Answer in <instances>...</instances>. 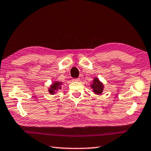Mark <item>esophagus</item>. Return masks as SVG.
Instances as JSON below:
<instances>
[{
	"instance_id": "obj_1",
	"label": "esophagus",
	"mask_w": 151,
	"mask_h": 151,
	"mask_svg": "<svg viewBox=\"0 0 151 151\" xmlns=\"http://www.w3.org/2000/svg\"><path fill=\"white\" fill-rule=\"evenodd\" d=\"M74 81H76V82H78V81H80V78H74L73 79Z\"/></svg>"
}]
</instances>
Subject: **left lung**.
I'll return each instance as SVG.
<instances>
[{
    "label": "left lung",
    "mask_w": 151,
    "mask_h": 151,
    "mask_svg": "<svg viewBox=\"0 0 151 151\" xmlns=\"http://www.w3.org/2000/svg\"><path fill=\"white\" fill-rule=\"evenodd\" d=\"M91 88L93 89V92L94 94L97 95H100L102 94L104 89V85L101 81H100L97 77H95L93 78V82H91L90 85Z\"/></svg>",
    "instance_id": "8db88e82"
}]
</instances>
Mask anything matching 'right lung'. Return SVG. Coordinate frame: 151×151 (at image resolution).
<instances>
[{"label": "right lung", "instance_id": "obj_1", "mask_svg": "<svg viewBox=\"0 0 151 151\" xmlns=\"http://www.w3.org/2000/svg\"><path fill=\"white\" fill-rule=\"evenodd\" d=\"M62 85H63V83L59 82L58 81H55L54 82L52 83V84L50 85V87L48 88V92L50 94H56L59 89H61Z\"/></svg>", "mask_w": 151, "mask_h": 151}]
</instances>
